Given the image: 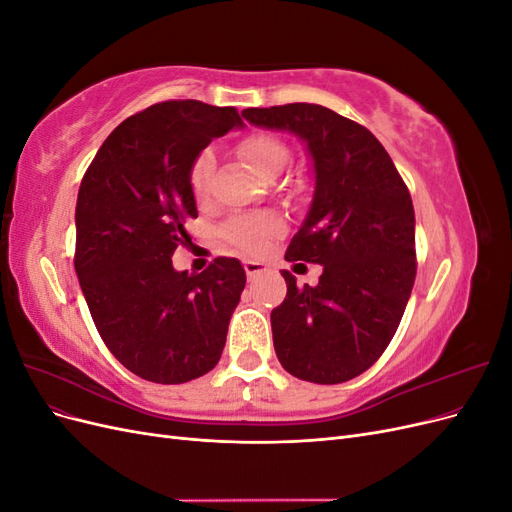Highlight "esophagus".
<instances>
[{
	"label": "esophagus",
	"mask_w": 512,
	"mask_h": 512,
	"mask_svg": "<svg viewBox=\"0 0 512 512\" xmlns=\"http://www.w3.org/2000/svg\"><path fill=\"white\" fill-rule=\"evenodd\" d=\"M243 269L247 273V280H256L258 275H262V273L267 271V267L262 265V262H258V260H243Z\"/></svg>",
	"instance_id": "obj_1"
}]
</instances>
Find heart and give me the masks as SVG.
<instances>
[{
	"instance_id": "1",
	"label": "heart",
	"mask_w": 512,
	"mask_h": 512,
	"mask_svg": "<svg viewBox=\"0 0 512 512\" xmlns=\"http://www.w3.org/2000/svg\"><path fill=\"white\" fill-rule=\"evenodd\" d=\"M239 156L254 168L260 177H275L290 162V149L280 136L269 132H254L243 136L237 145ZM215 168V153L211 149H203L194 158L190 166V188L192 194L200 200L209 192V181ZM284 220L277 213H250L230 218L222 226V235L232 245L241 250L256 252L265 245L277 232H282Z\"/></svg>"
}]
</instances>
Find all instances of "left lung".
<instances>
[{"label": "left lung", "mask_w": 512, "mask_h": 512, "mask_svg": "<svg viewBox=\"0 0 512 512\" xmlns=\"http://www.w3.org/2000/svg\"><path fill=\"white\" fill-rule=\"evenodd\" d=\"M241 115L303 138L316 173L312 207L286 260L318 262L322 275L299 288L282 273L288 292L271 312L277 359L294 378L348 382L391 344L414 286L408 185L374 134L327 106L294 102Z\"/></svg>", "instance_id": "left-lung-1"}]
</instances>
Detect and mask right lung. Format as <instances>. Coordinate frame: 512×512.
Listing matches in <instances>:
<instances>
[{
	"label": "right lung",
	"mask_w": 512,
	"mask_h": 512,
	"mask_svg": "<svg viewBox=\"0 0 512 512\" xmlns=\"http://www.w3.org/2000/svg\"><path fill=\"white\" fill-rule=\"evenodd\" d=\"M235 126V106L153 104L108 134L81 181L74 269L106 348L143 380L190 382L222 356L241 262L222 256L190 275L173 269V254L198 218L190 166Z\"/></svg>",
	"instance_id": "add662e5"
}]
</instances>
